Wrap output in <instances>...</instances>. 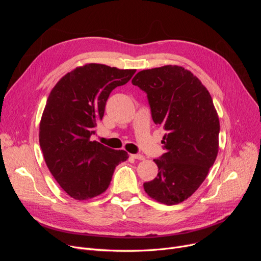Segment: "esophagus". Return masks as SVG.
I'll return each mask as SVG.
<instances>
[{
  "label": "esophagus",
  "mask_w": 261,
  "mask_h": 261,
  "mask_svg": "<svg viewBox=\"0 0 261 261\" xmlns=\"http://www.w3.org/2000/svg\"><path fill=\"white\" fill-rule=\"evenodd\" d=\"M130 156L133 158V159H136V160H145V156L143 154H139V153L130 154Z\"/></svg>",
  "instance_id": "obj_1"
}]
</instances>
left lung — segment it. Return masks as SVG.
<instances>
[{
    "instance_id": "8db88e82",
    "label": "left lung",
    "mask_w": 261,
    "mask_h": 261,
    "mask_svg": "<svg viewBox=\"0 0 261 261\" xmlns=\"http://www.w3.org/2000/svg\"><path fill=\"white\" fill-rule=\"evenodd\" d=\"M147 93L154 124L167 130L158 175L144 184L168 206L189 198L207 177L219 151L220 122L213 101L192 72L177 65L140 70L132 81Z\"/></svg>"
}]
</instances>
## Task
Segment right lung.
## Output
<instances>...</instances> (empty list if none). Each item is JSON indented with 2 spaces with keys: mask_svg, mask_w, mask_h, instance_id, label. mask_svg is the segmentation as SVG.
I'll return each instance as SVG.
<instances>
[{
  "mask_svg": "<svg viewBox=\"0 0 261 261\" xmlns=\"http://www.w3.org/2000/svg\"><path fill=\"white\" fill-rule=\"evenodd\" d=\"M135 72L90 63L63 76L49 94L39 143L51 174L76 200L106 192L116 165L127 160L124 150H113L90 137L103 117L110 93Z\"/></svg>",
  "mask_w": 261,
  "mask_h": 261,
  "instance_id": "obj_1",
  "label": "right lung"
}]
</instances>
